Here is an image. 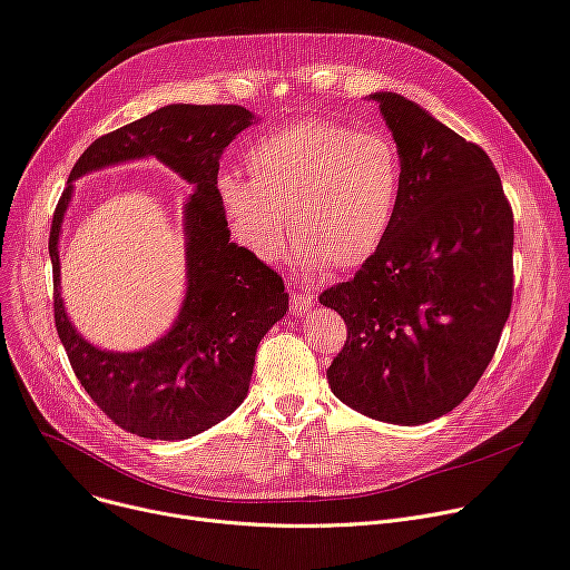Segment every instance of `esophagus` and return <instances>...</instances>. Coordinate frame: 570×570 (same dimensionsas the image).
<instances>
[{
  "label": "esophagus",
  "instance_id": "34e87169",
  "mask_svg": "<svg viewBox=\"0 0 570 570\" xmlns=\"http://www.w3.org/2000/svg\"><path fill=\"white\" fill-rule=\"evenodd\" d=\"M314 307V295L312 293H293L291 295V309L295 316H305Z\"/></svg>",
  "mask_w": 570,
  "mask_h": 570
}]
</instances>
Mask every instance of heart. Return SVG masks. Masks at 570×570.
<instances>
[{
  "mask_svg": "<svg viewBox=\"0 0 570 570\" xmlns=\"http://www.w3.org/2000/svg\"><path fill=\"white\" fill-rule=\"evenodd\" d=\"M249 178H215L236 243L263 263L279 261L297 234L302 271L357 268L383 247L401 199V156L381 132L305 121L263 135L247 150Z\"/></svg>",
  "mask_w": 570,
  "mask_h": 570,
  "instance_id": "obj_1",
  "label": "heart"
}]
</instances>
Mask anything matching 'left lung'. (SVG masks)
Listing matches in <instances>:
<instances>
[{"mask_svg":"<svg viewBox=\"0 0 570 570\" xmlns=\"http://www.w3.org/2000/svg\"><path fill=\"white\" fill-rule=\"evenodd\" d=\"M401 156L383 247L321 305L346 321L330 390L377 422L416 426L456 407L495 355L513 297V213L485 150L392 91L368 96Z\"/></svg>","mask_w":570,"mask_h":570,"instance_id":"8db88e82","label":"left lung"}]
</instances>
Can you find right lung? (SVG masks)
Listing matches in <instances>:
<instances>
[{
  "label": "right lung",
  "mask_w": 570,
  "mask_h": 570,
  "mask_svg": "<svg viewBox=\"0 0 570 570\" xmlns=\"http://www.w3.org/2000/svg\"><path fill=\"white\" fill-rule=\"evenodd\" d=\"M256 121L240 105H165L96 139L57 204L48 247L59 338L94 403L139 438L187 440L226 420L247 396L261 338L288 309L282 277L229 240L215 195L224 148ZM144 157L160 159L194 185L184 207L186 295L177 321L154 345L114 354L89 345L65 314L58 236L75 179Z\"/></svg>",
  "instance_id": "obj_1"
}]
</instances>
